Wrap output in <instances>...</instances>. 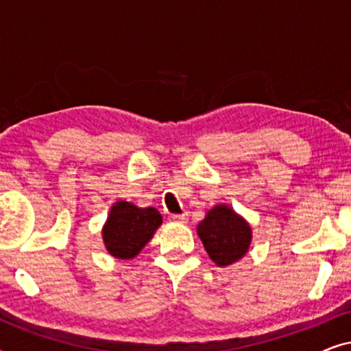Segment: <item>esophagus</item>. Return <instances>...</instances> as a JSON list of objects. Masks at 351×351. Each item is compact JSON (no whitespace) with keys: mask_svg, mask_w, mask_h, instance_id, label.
<instances>
[{"mask_svg":"<svg viewBox=\"0 0 351 351\" xmlns=\"http://www.w3.org/2000/svg\"><path fill=\"white\" fill-rule=\"evenodd\" d=\"M171 220L177 223H186V220H189V214H172Z\"/></svg>","mask_w":351,"mask_h":351,"instance_id":"esophagus-1","label":"esophagus"}]
</instances>
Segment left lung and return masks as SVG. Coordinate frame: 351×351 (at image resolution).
Wrapping results in <instances>:
<instances>
[{
	"mask_svg": "<svg viewBox=\"0 0 351 351\" xmlns=\"http://www.w3.org/2000/svg\"><path fill=\"white\" fill-rule=\"evenodd\" d=\"M206 252L217 267H227L246 256L252 241L249 222L227 204H217L208 210L196 227Z\"/></svg>",
	"mask_w": 351,
	"mask_h": 351,
	"instance_id": "1",
	"label": "left lung"
}]
</instances>
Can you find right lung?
Returning a JSON list of instances; mask_svg holds the SVG:
<instances>
[{"label":"right lung","mask_w":351,"mask_h":351,"mask_svg":"<svg viewBox=\"0 0 351 351\" xmlns=\"http://www.w3.org/2000/svg\"><path fill=\"white\" fill-rule=\"evenodd\" d=\"M162 223L155 208H138L119 199L112 206L107 222L102 227V239L110 256L131 261L153 238Z\"/></svg>","instance_id":"1"}]
</instances>
